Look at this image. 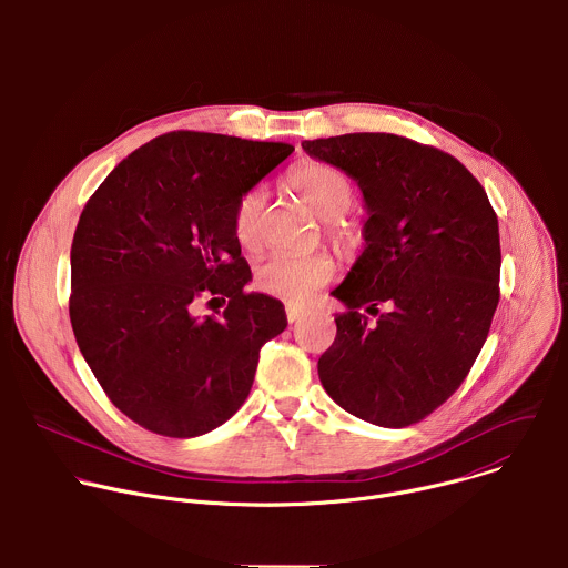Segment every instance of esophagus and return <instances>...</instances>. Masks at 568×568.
<instances>
[{
	"label": "esophagus",
	"instance_id": "34e87169",
	"mask_svg": "<svg viewBox=\"0 0 568 568\" xmlns=\"http://www.w3.org/2000/svg\"><path fill=\"white\" fill-rule=\"evenodd\" d=\"M285 314H287V321H290V323H296L298 318H303V316L307 314V310H305V307H298V305L287 303V305H285Z\"/></svg>",
	"mask_w": 568,
	"mask_h": 568
}]
</instances>
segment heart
Masks as SVG:
<instances>
[{
  "instance_id": "obj_1",
  "label": "heart",
  "mask_w": 568,
  "mask_h": 568,
  "mask_svg": "<svg viewBox=\"0 0 568 568\" xmlns=\"http://www.w3.org/2000/svg\"><path fill=\"white\" fill-rule=\"evenodd\" d=\"M287 182L321 220H326L328 235L337 245L351 247L355 242V226L344 217L355 202V186L351 178L342 169L328 164V161L303 159L290 169ZM265 200V191L254 186L237 197L231 213L233 237L250 254L263 247ZM335 274L337 265L328 254H276L256 270L254 285L267 296L290 303H305L316 290L326 287Z\"/></svg>"
}]
</instances>
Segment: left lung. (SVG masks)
Masks as SVG:
<instances>
[{
    "label": "left lung",
    "instance_id": "1",
    "mask_svg": "<svg viewBox=\"0 0 568 568\" xmlns=\"http://www.w3.org/2000/svg\"><path fill=\"white\" fill-rule=\"evenodd\" d=\"M303 150L357 180L371 213L366 250L333 292L348 312L318 357L321 384L366 423L416 425L452 397L488 339L501 296L497 213L456 156L407 136L353 132Z\"/></svg>",
    "mask_w": 568,
    "mask_h": 568
}]
</instances>
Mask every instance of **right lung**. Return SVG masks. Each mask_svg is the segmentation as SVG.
I'll use <instances>...</instances> for the list:
<instances>
[{"label":"right lung","mask_w":568,"mask_h":568,"mask_svg":"<svg viewBox=\"0 0 568 568\" xmlns=\"http://www.w3.org/2000/svg\"><path fill=\"white\" fill-rule=\"evenodd\" d=\"M290 143L175 130L105 178L71 242L69 318L114 407L143 429L195 438L245 404L265 342L287 326L276 298L247 294L231 231L237 197ZM226 300L219 316L202 304Z\"/></svg>","instance_id":"obj_1"}]
</instances>
